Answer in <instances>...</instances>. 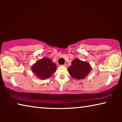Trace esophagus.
Listing matches in <instances>:
<instances>
[{
    "mask_svg": "<svg viewBox=\"0 0 122 122\" xmlns=\"http://www.w3.org/2000/svg\"><path fill=\"white\" fill-rule=\"evenodd\" d=\"M66 66H67V65H66V64H64L62 65V66H64V67H66Z\"/></svg>",
    "mask_w": 122,
    "mask_h": 122,
    "instance_id": "esophagus-1",
    "label": "esophagus"
}]
</instances>
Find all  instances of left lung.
<instances>
[{
  "instance_id": "8db88e82",
  "label": "left lung",
  "mask_w": 122,
  "mask_h": 122,
  "mask_svg": "<svg viewBox=\"0 0 122 122\" xmlns=\"http://www.w3.org/2000/svg\"><path fill=\"white\" fill-rule=\"evenodd\" d=\"M92 69L89 63L75 59L71 61V65L68 68L71 76L76 79H83L88 76Z\"/></svg>"
}]
</instances>
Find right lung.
Instances as JSON below:
<instances>
[{"instance_id": "add662e5", "label": "right lung", "mask_w": 122, "mask_h": 122, "mask_svg": "<svg viewBox=\"0 0 122 122\" xmlns=\"http://www.w3.org/2000/svg\"><path fill=\"white\" fill-rule=\"evenodd\" d=\"M56 65L51 59L43 58L31 66L33 73L41 79H46L51 76L56 72Z\"/></svg>"}]
</instances>
